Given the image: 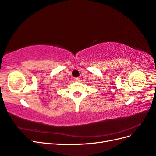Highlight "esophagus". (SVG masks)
I'll return each instance as SVG.
<instances>
[{
    "mask_svg": "<svg viewBox=\"0 0 156 156\" xmlns=\"http://www.w3.org/2000/svg\"><path fill=\"white\" fill-rule=\"evenodd\" d=\"M74 80H75V82H79L80 81V79L79 77H76V78L74 79Z\"/></svg>",
    "mask_w": 156,
    "mask_h": 156,
    "instance_id": "esophagus-1",
    "label": "esophagus"
}]
</instances>
